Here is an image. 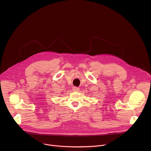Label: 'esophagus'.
Returning a JSON list of instances; mask_svg holds the SVG:
<instances>
[{
  "label": "esophagus",
  "instance_id": "esophagus-1",
  "mask_svg": "<svg viewBox=\"0 0 151 151\" xmlns=\"http://www.w3.org/2000/svg\"><path fill=\"white\" fill-rule=\"evenodd\" d=\"M72 90L74 91H79V88H78L77 87H73Z\"/></svg>",
  "mask_w": 151,
  "mask_h": 151
}]
</instances>
